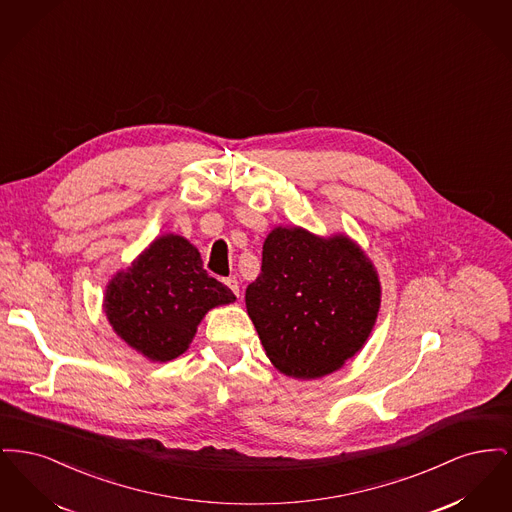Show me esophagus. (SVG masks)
<instances>
[{
    "label": "esophagus",
    "mask_w": 512,
    "mask_h": 512,
    "mask_svg": "<svg viewBox=\"0 0 512 512\" xmlns=\"http://www.w3.org/2000/svg\"><path fill=\"white\" fill-rule=\"evenodd\" d=\"M224 282H226V286H228L232 292L236 293V295H240V282H238L236 276H228Z\"/></svg>",
    "instance_id": "obj_1"
}]
</instances>
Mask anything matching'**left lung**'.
Segmentation results:
<instances>
[{"label": "left lung", "mask_w": 512, "mask_h": 512, "mask_svg": "<svg viewBox=\"0 0 512 512\" xmlns=\"http://www.w3.org/2000/svg\"><path fill=\"white\" fill-rule=\"evenodd\" d=\"M245 305L272 365L309 380L363 347L378 317L380 282L345 236L322 240L301 228H276Z\"/></svg>", "instance_id": "8db88e82"}]
</instances>
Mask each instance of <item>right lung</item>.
<instances>
[{
  "label": "right lung",
  "mask_w": 512,
  "mask_h": 512,
  "mask_svg": "<svg viewBox=\"0 0 512 512\" xmlns=\"http://www.w3.org/2000/svg\"><path fill=\"white\" fill-rule=\"evenodd\" d=\"M234 299L230 288L207 274L194 245L169 234L111 280L105 313L130 347L165 363L188 349L209 309Z\"/></svg>",
  "instance_id": "right-lung-1"
}]
</instances>
